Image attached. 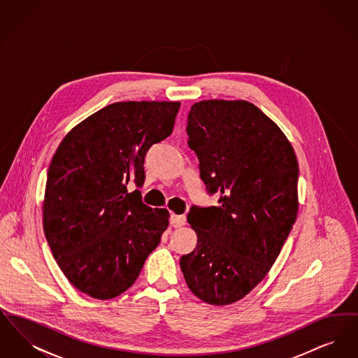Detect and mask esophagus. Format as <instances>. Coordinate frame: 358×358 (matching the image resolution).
Segmentation results:
<instances>
[{
    "mask_svg": "<svg viewBox=\"0 0 358 358\" xmlns=\"http://www.w3.org/2000/svg\"><path fill=\"white\" fill-rule=\"evenodd\" d=\"M187 222V217L184 215H171V224L173 227H182Z\"/></svg>",
    "mask_w": 358,
    "mask_h": 358,
    "instance_id": "34e87169",
    "label": "esophagus"
}]
</instances>
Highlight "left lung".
Instances as JSON below:
<instances>
[{"mask_svg":"<svg viewBox=\"0 0 358 358\" xmlns=\"http://www.w3.org/2000/svg\"><path fill=\"white\" fill-rule=\"evenodd\" d=\"M187 145L217 206H193L197 234L180 266L205 303L243 299L271 270L298 213V161L287 136L255 104L210 99L187 115Z\"/></svg>","mask_w":358,"mask_h":358,"instance_id":"8db88e82","label":"left lung"}]
</instances>
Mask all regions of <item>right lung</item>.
Instances as JSON below:
<instances>
[{
    "instance_id": "right-lung-1",
    "label": "right lung",
    "mask_w": 358,
    "mask_h": 358,
    "mask_svg": "<svg viewBox=\"0 0 358 358\" xmlns=\"http://www.w3.org/2000/svg\"><path fill=\"white\" fill-rule=\"evenodd\" d=\"M180 102H117L76 124L52 157L43 228L69 283L95 299L133 286L169 225L143 204L145 155L173 131Z\"/></svg>"
}]
</instances>
